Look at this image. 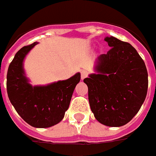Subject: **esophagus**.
I'll list each match as a JSON object with an SVG mask.
<instances>
[{
  "label": "esophagus",
  "instance_id": "esophagus-1",
  "mask_svg": "<svg viewBox=\"0 0 156 156\" xmlns=\"http://www.w3.org/2000/svg\"><path fill=\"white\" fill-rule=\"evenodd\" d=\"M88 75V71H85V70H82L81 71V79H85Z\"/></svg>",
  "mask_w": 156,
  "mask_h": 156
}]
</instances>
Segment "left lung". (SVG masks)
Masks as SVG:
<instances>
[{"label": "left lung", "mask_w": 156, "mask_h": 156, "mask_svg": "<svg viewBox=\"0 0 156 156\" xmlns=\"http://www.w3.org/2000/svg\"><path fill=\"white\" fill-rule=\"evenodd\" d=\"M111 49L96 61L97 73L84 79L91 112L101 124L126 125L145 100L148 79L145 63L128 43L105 37Z\"/></svg>", "instance_id": "left-lung-1"}]
</instances>
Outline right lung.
Masks as SVG:
<instances>
[{"label": "right lung", "instance_id": "obj_1", "mask_svg": "<svg viewBox=\"0 0 156 156\" xmlns=\"http://www.w3.org/2000/svg\"><path fill=\"white\" fill-rule=\"evenodd\" d=\"M37 44L36 42L24 46L15 55L8 70L7 91L11 104L23 120L34 127L44 128L64 119L74 89L80 81V73L50 85L32 86L24 73L23 60Z\"/></svg>", "mask_w": 156, "mask_h": 156}]
</instances>
